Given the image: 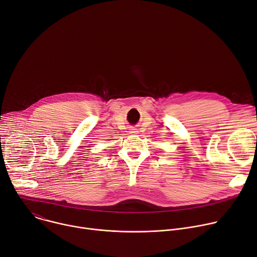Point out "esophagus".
<instances>
[{
  "mask_svg": "<svg viewBox=\"0 0 257 257\" xmlns=\"http://www.w3.org/2000/svg\"><path fill=\"white\" fill-rule=\"evenodd\" d=\"M131 133H133V134H135V133H137L136 131H133V132H131Z\"/></svg>",
  "mask_w": 257,
  "mask_h": 257,
  "instance_id": "34e87169",
  "label": "esophagus"
}]
</instances>
